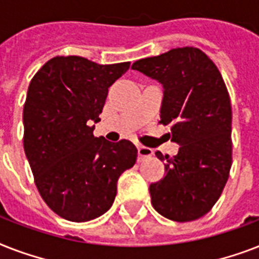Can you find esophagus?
<instances>
[{
    "label": "esophagus",
    "mask_w": 259,
    "mask_h": 259,
    "mask_svg": "<svg viewBox=\"0 0 259 259\" xmlns=\"http://www.w3.org/2000/svg\"><path fill=\"white\" fill-rule=\"evenodd\" d=\"M137 149H138V158H140V161H142V160L146 157H150V156L153 154V149H150V148H148V146L138 145Z\"/></svg>",
    "instance_id": "obj_1"
}]
</instances>
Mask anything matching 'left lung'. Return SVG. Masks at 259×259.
<instances>
[{
    "label": "left lung",
    "mask_w": 259,
    "mask_h": 259,
    "mask_svg": "<svg viewBox=\"0 0 259 259\" xmlns=\"http://www.w3.org/2000/svg\"><path fill=\"white\" fill-rule=\"evenodd\" d=\"M164 86L160 123L169 126L179 153L156 152L165 177L150 184L152 205L175 222L208 212L221 197L233 162L231 103L215 63L195 47L175 48L132 66Z\"/></svg>",
    "instance_id": "left-lung-1"
}]
</instances>
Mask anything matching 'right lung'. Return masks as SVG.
Returning <instances> with one entry per match:
<instances>
[{
  "label": "right lung",
  "instance_id": "add662e5",
  "mask_svg": "<svg viewBox=\"0 0 259 259\" xmlns=\"http://www.w3.org/2000/svg\"><path fill=\"white\" fill-rule=\"evenodd\" d=\"M130 63L98 64L55 56L34 74L24 103V150L34 184L55 213L71 222L101 217L117 195L118 177L137 161L127 140L94 136L109 87Z\"/></svg>",
  "mask_w": 259,
  "mask_h": 259
}]
</instances>
